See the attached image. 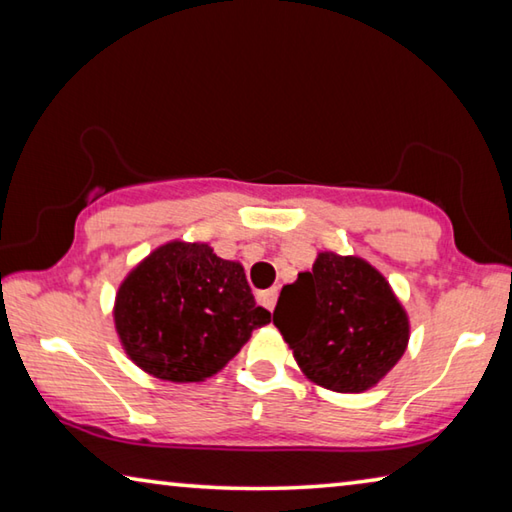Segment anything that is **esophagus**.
<instances>
[{
	"instance_id": "esophagus-1",
	"label": "esophagus",
	"mask_w": 512,
	"mask_h": 512,
	"mask_svg": "<svg viewBox=\"0 0 512 512\" xmlns=\"http://www.w3.org/2000/svg\"><path fill=\"white\" fill-rule=\"evenodd\" d=\"M257 300L262 302V305L268 309V311H273L275 309V302H277V289H266V291H262L257 296Z\"/></svg>"
}]
</instances>
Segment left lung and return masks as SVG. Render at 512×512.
Segmentation results:
<instances>
[{
	"instance_id": "left-lung-1",
	"label": "left lung",
	"mask_w": 512,
	"mask_h": 512,
	"mask_svg": "<svg viewBox=\"0 0 512 512\" xmlns=\"http://www.w3.org/2000/svg\"><path fill=\"white\" fill-rule=\"evenodd\" d=\"M273 323L309 381L334 393L377 386L409 345V314L391 284L357 255L318 253L282 287Z\"/></svg>"
}]
</instances>
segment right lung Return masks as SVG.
I'll return each mask as SVG.
<instances>
[{"label": "right lung", "mask_w": 512, "mask_h": 512, "mask_svg": "<svg viewBox=\"0 0 512 512\" xmlns=\"http://www.w3.org/2000/svg\"><path fill=\"white\" fill-rule=\"evenodd\" d=\"M115 332L146 375L173 384L205 381L225 368L271 314L255 305L244 266L205 241L173 239L121 280Z\"/></svg>", "instance_id": "1"}]
</instances>
